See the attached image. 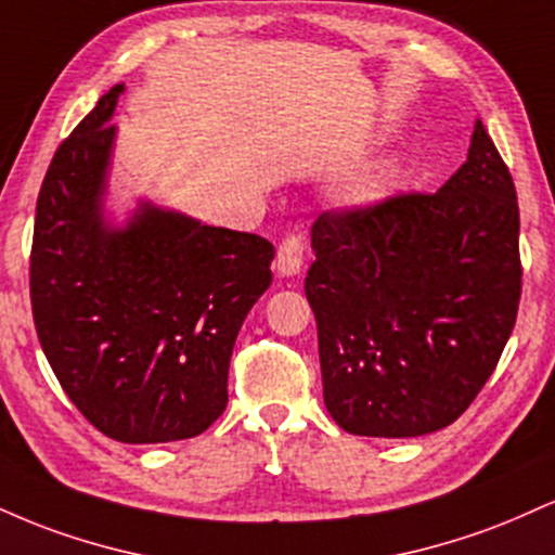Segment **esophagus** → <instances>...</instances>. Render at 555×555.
Returning a JSON list of instances; mask_svg holds the SVG:
<instances>
[{
	"label": "esophagus",
	"instance_id": "obj_1",
	"mask_svg": "<svg viewBox=\"0 0 555 555\" xmlns=\"http://www.w3.org/2000/svg\"><path fill=\"white\" fill-rule=\"evenodd\" d=\"M302 260H305V240L299 232H289L282 240L276 250V271L282 276H295L302 269Z\"/></svg>",
	"mask_w": 555,
	"mask_h": 555
}]
</instances>
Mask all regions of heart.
Returning <instances> with one entry per match:
<instances>
[{"instance_id": "1", "label": "heart", "mask_w": 555, "mask_h": 555, "mask_svg": "<svg viewBox=\"0 0 555 555\" xmlns=\"http://www.w3.org/2000/svg\"><path fill=\"white\" fill-rule=\"evenodd\" d=\"M367 195H375V190H373V188H367Z\"/></svg>"}]
</instances>
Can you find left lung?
Here are the masks:
<instances>
[{"mask_svg":"<svg viewBox=\"0 0 555 555\" xmlns=\"http://www.w3.org/2000/svg\"><path fill=\"white\" fill-rule=\"evenodd\" d=\"M313 250L305 295L336 425L412 438L454 423L499 365L521 295L517 190L480 119L438 193L321 214Z\"/></svg>","mask_w":555,"mask_h":555,"instance_id":"8db88e82","label":"left lung"}]
</instances>
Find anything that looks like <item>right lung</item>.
<instances>
[{
  "mask_svg": "<svg viewBox=\"0 0 555 555\" xmlns=\"http://www.w3.org/2000/svg\"><path fill=\"white\" fill-rule=\"evenodd\" d=\"M125 86L62 140L43 177L30 247L38 341L82 417L122 443L203 433L227 406L242 321L271 286L273 245L140 203L104 219Z\"/></svg>",
  "mask_w": 555,
  "mask_h": 555,
  "instance_id": "obj_1",
  "label": "right lung"
}]
</instances>
